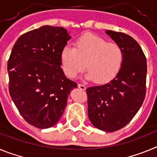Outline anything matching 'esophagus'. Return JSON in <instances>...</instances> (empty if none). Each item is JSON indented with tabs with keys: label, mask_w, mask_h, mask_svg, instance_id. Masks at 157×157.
<instances>
[{
	"label": "esophagus",
	"mask_w": 157,
	"mask_h": 157,
	"mask_svg": "<svg viewBox=\"0 0 157 157\" xmlns=\"http://www.w3.org/2000/svg\"><path fill=\"white\" fill-rule=\"evenodd\" d=\"M78 87L80 90H85L86 89V87L85 86L82 85V84H80V83H78Z\"/></svg>",
	"instance_id": "34e87169"
}]
</instances>
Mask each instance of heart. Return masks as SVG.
<instances>
[{
    "mask_svg": "<svg viewBox=\"0 0 157 157\" xmlns=\"http://www.w3.org/2000/svg\"><path fill=\"white\" fill-rule=\"evenodd\" d=\"M59 60L65 75L74 78L84 68L86 78L98 84L110 82L120 74L124 52L119 44L109 42L94 34H85L75 41V47L62 48Z\"/></svg>",
    "mask_w": 157,
    "mask_h": 157,
    "instance_id": "1",
    "label": "heart"
}]
</instances>
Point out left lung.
Instances as JSON below:
<instances>
[{
	"label": "left lung",
	"mask_w": 157,
	"mask_h": 157,
	"mask_svg": "<svg viewBox=\"0 0 157 157\" xmlns=\"http://www.w3.org/2000/svg\"><path fill=\"white\" fill-rule=\"evenodd\" d=\"M124 52L123 67L114 79L86 89L88 116L93 125L114 132L128 124L138 112L146 93L147 63L141 46L130 35L106 30Z\"/></svg>",
	"instance_id": "left-lung-1"
}]
</instances>
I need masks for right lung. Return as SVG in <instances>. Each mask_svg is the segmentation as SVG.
Masks as SVG:
<instances>
[{"instance_id": "add662e5", "label": "right lung", "mask_w": 157, "mask_h": 157, "mask_svg": "<svg viewBox=\"0 0 157 157\" xmlns=\"http://www.w3.org/2000/svg\"><path fill=\"white\" fill-rule=\"evenodd\" d=\"M71 38L63 27L43 26L16 41L8 61L9 94L26 121L37 128L59 120L77 83L67 78L59 55Z\"/></svg>"}]
</instances>
